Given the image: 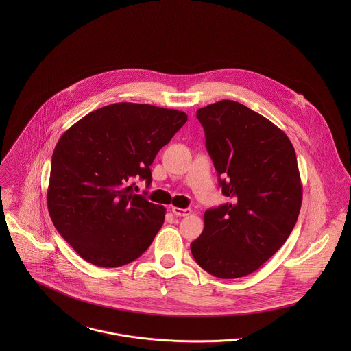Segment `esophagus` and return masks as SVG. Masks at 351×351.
<instances>
[{
  "mask_svg": "<svg viewBox=\"0 0 351 351\" xmlns=\"http://www.w3.org/2000/svg\"><path fill=\"white\" fill-rule=\"evenodd\" d=\"M171 210H173V213H174L176 216H188V215H191V212H192L191 208H177V206H173Z\"/></svg>",
  "mask_w": 351,
  "mask_h": 351,
  "instance_id": "esophagus-1",
  "label": "esophagus"
}]
</instances>
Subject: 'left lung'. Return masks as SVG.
Segmentation results:
<instances>
[{"label": "left lung", "instance_id": "obj_1", "mask_svg": "<svg viewBox=\"0 0 351 351\" xmlns=\"http://www.w3.org/2000/svg\"><path fill=\"white\" fill-rule=\"evenodd\" d=\"M205 146L230 199L205 210L195 261L219 278L258 270L289 238L302 200L295 149L277 125L237 101L200 108Z\"/></svg>", "mask_w": 351, "mask_h": 351}]
</instances>
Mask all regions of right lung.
<instances>
[{"label": "right lung", "instance_id": "1", "mask_svg": "<svg viewBox=\"0 0 351 351\" xmlns=\"http://www.w3.org/2000/svg\"><path fill=\"white\" fill-rule=\"evenodd\" d=\"M186 113L117 102L90 112L58 141L51 160V220L75 252L100 267H117L149 249L166 209L132 192L139 177L186 123Z\"/></svg>", "mask_w": 351, "mask_h": 351}]
</instances>
